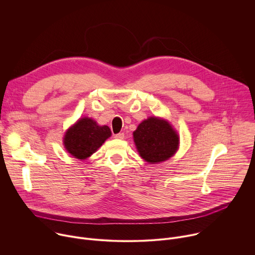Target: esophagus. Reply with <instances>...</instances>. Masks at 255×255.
<instances>
[{
	"label": "esophagus",
	"instance_id": "esophagus-1",
	"mask_svg": "<svg viewBox=\"0 0 255 255\" xmlns=\"http://www.w3.org/2000/svg\"><path fill=\"white\" fill-rule=\"evenodd\" d=\"M115 138H118V139H123L124 138V133H118L115 135Z\"/></svg>",
	"mask_w": 255,
	"mask_h": 255
}]
</instances>
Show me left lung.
Listing matches in <instances>:
<instances>
[{
	"instance_id": "8db88e82",
	"label": "left lung",
	"mask_w": 255,
	"mask_h": 255,
	"mask_svg": "<svg viewBox=\"0 0 255 255\" xmlns=\"http://www.w3.org/2000/svg\"><path fill=\"white\" fill-rule=\"evenodd\" d=\"M140 156L150 163L171 157L178 147V136L164 120L155 117L144 120L133 133Z\"/></svg>"
}]
</instances>
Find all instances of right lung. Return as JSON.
Instances as JSON below:
<instances>
[{
    "label": "right lung",
    "mask_w": 255,
    "mask_h": 255,
    "mask_svg": "<svg viewBox=\"0 0 255 255\" xmlns=\"http://www.w3.org/2000/svg\"><path fill=\"white\" fill-rule=\"evenodd\" d=\"M110 136L111 130L108 126H99L94 120L83 118L65 133L64 146L72 156L85 159Z\"/></svg>",
    "instance_id": "add662e5"
}]
</instances>
